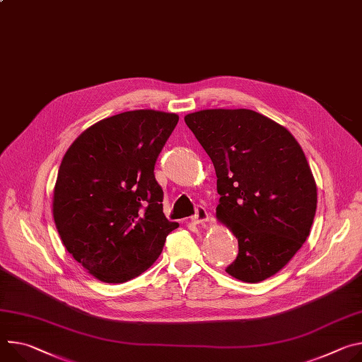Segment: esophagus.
Masks as SVG:
<instances>
[{"label": "esophagus", "instance_id": "1", "mask_svg": "<svg viewBox=\"0 0 362 362\" xmlns=\"http://www.w3.org/2000/svg\"><path fill=\"white\" fill-rule=\"evenodd\" d=\"M209 221V215L206 212V209L204 206H198L196 208L194 215L192 216V222L193 223H205Z\"/></svg>", "mask_w": 362, "mask_h": 362}]
</instances>
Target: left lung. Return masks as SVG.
Returning a JSON list of instances; mask_svg holds the SVG:
<instances>
[{
    "instance_id": "8db88e82",
    "label": "left lung",
    "mask_w": 362,
    "mask_h": 362,
    "mask_svg": "<svg viewBox=\"0 0 362 362\" xmlns=\"http://www.w3.org/2000/svg\"><path fill=\"white\" fill-rule=\"evenodd\" d=\"M211 157L221 194L216 218L238 240L226 273L258 283L279 273L309 237L316 183L288 131L251 110H204L185 117Z\"/></svg>"
}]
</instances>
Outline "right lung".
Instances as JSON below:
<instances>
[{"label":"right lung","instance_id":"obj_1","mask_svg":"<svg viewBox=\"0 0 362 362\" xmlns=\"http://www.w3.org/2000/svg\"><path fill=\"white\" fill-rule=\"evenodd\" d=\"M179 117L127 111L93 124L72 143L59 168L53 218L63 245L104 283L144 273L179 226L163 214L154 177L161 148Z\"/></svg>","mask_w":362,"mask_h":362}]
</instances>
